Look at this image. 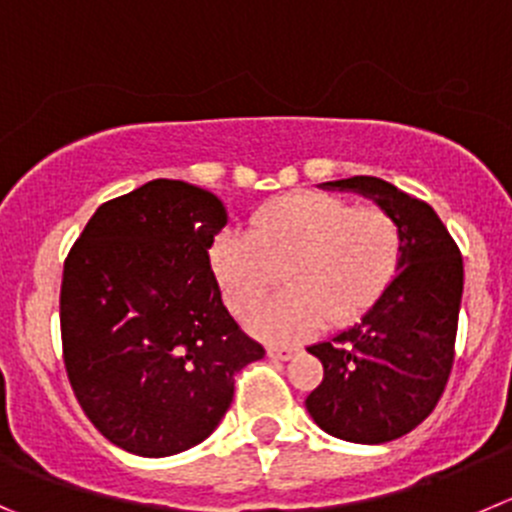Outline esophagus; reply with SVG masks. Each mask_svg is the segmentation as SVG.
I'll list each match as a JSON object with an SVG mask.
<instances>
[{
	"mask_svg": "<svg viewBox=\"0 0 512 512\" xmlns=\"http://www.w3.org/2000/svg\"><path fill=\"white\" fill-rule=\"evenodd\" d=\"M266 352H269L271 359H281V362H289L294 354H299V347H279V344H271Z\"/></svg>",
	"mask_w": 512,
	"mask_h": 512,
	"instance_id": "1",
	"label": "esophagus"
}]
</instances>
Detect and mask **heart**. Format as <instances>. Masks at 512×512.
<instances>
[{
	"instance_id": "heart-1",
	"label": "heart",
	"mask_w": 512,
	"mask_h": 512,
	"mask_svg": "<svg viewBox=\"0 0 512 512\" xmlns=\"http://www.w3.org/2000/svg\"><path fill=\"white\" fill-rule=\"evenodd\" d=\"M402 226L382 208H357L324 193H294L251 218L248 236L223 233L211 251L213 276L233 314L246 316L284 281L248 326L261 337L301 339L321 324L362 316L397 276Z\"/></svg>"
}]
</instances>
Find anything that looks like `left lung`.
Returning a JSON list of instances; mask_svg holds the SVG:
<instances>
[{"instance_id":"8db88e82","label":"left lung","mask_w":512,"mask_h":512,"mask_svg":"<svg viewBox=\"0 0 512 512\" xmlns=\"http://www.w3.org/2000/svg\"><path fill=\"white\" fill-rule=\"evenodd\" d=\"M372 198L402 226L397 276L362 319L309 347L324 379L306 410L329 435L379 445L415 430L445 392L455 359L462 256L432 206L372 175L321 183Z\"/></svg>"}]
</instances>
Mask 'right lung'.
<instances>
[{"instance_id":"obj_1","label":"right lung","mask_w":512,"mask_h":512,"mask_svg":"<svg viewBox=\"0 0 512 512\" xmlns=\"http://www.w3.org/2000/svg\"><path fill=\"white\" fill-rule=\"evenodd\" d=\"M223 203L158 178L102 203L70 248L60 291L62 354L77 402L123 450L168 457L206 440L233 377L264 359L221 301L208 248Z\"/></svg>"}]
</instances>
